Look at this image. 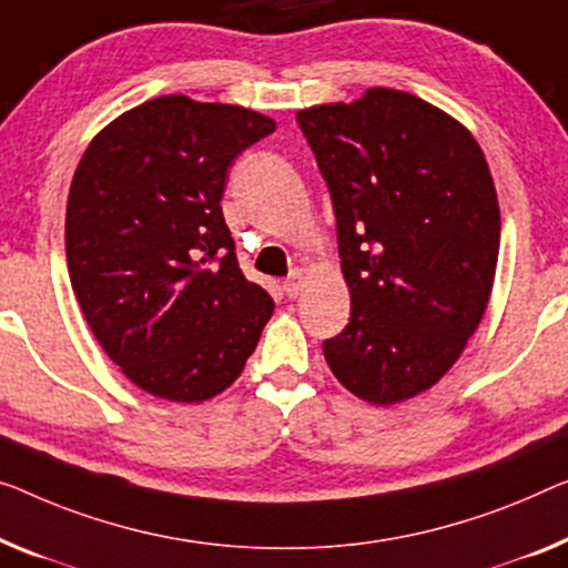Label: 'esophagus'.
<instances>
[{
	"instance_id": "1",
	"label": "esophagus",
	"mask_w": 568,
	"mask_h": 568,
	"mask_svg": "<svg viewBox=\"0 0 568 568\" xmlns=\"http://www.w3.org/2000/svg\"><path fill=\"white\" fill-rule=\"evenodd\" d=\"M301 291H303V277L301 275L287 277V281L283 283V293L287 295V298H298Z\"/></svg>"
}]
</instances>
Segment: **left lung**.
<instances>
[{"label": "left lung", "mask_w": 568, "mask_h": 568, "mask_svg": "<svg viewBox=\"0 0 568 568\" xmlns=\"http://www.w3.org/2000/svg\"><path fill=\"white\" fill-rule=\"evenodd\" d=\"M295 120L332 193L352 295L324 357L362 400H408L452 369L493 293L500 206L485 152L454 116L395 89Z\"/></svg>", "instance_id": "8db88e82"}]
</instances>
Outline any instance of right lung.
Instances as JSON below:
<instances>
[{
    "instance_id": "add662e5",
    "label": "right lung",
    "mask_w": 568,
    "mask_h": 568,
    "mask_svg": "<svg viewBox=\"0 0 568 568\" xmlns=\"http://www.w3.org/2000/svg\"><path fill=\"white\" fill-rule=\"evenodd\" d=\"M275 132L265 114L158 97L83 152L65 209V260L106 357L142 390L201 403L242 375L275 303L250 283L222 214L226 173Z\"/></svg>"
}]
</instances>
